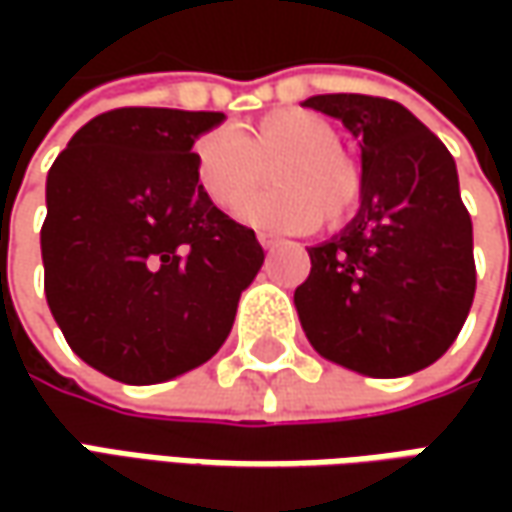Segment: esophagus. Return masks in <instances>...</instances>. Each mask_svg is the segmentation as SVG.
<instances>
[{
	"label": "esophagus",
	"instance_id": "1",
	"mask_svg": "<svg viewBox=\"0 0 512 512\" xmlns=\"http://www.w3.org/2000/svg\"><path fill=\"white\" fill-rule=\"evenodd\" d=\"M259 245L265 247V250H276V247L285 245V239H279V236H273V233H259Z\"/></svg>",
	"mask_w": 512,
	"mask_h": 512
}]
</instances>
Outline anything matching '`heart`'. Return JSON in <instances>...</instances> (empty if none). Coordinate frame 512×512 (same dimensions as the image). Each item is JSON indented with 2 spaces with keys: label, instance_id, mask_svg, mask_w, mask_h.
I'll return each instance as SVG.
<instances>
[{
  "label": "heart",
  "instance_id": "1",
  "mask_svg": "<svg viewBox=\"0 0 512 512\" xmlns=\"http://www.w3.org/2000/svg\"><path fill=\"white\" fill-rule=\"evenodd\" d=\"M196 182L222 210H236L267 179L265 196L245 207L247 222L285 230H310L316 222L342 225L362 199V168L339 148L336 128L299 108H282L256 125L230 133H205L193 148Z\"/></svg>",
  "mask_w": 512,
  "mask_h": 512
}]
</instances>
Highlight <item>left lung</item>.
<instances>
[{"label":"left lung","mask_w":512,"mask_h":512,"mask_svg":"<svg viewBox=\"0 0 512 512\" xmlns=\"http://www.w3.org/2000/svg\"><path fill=\"white\" fill-rule=\"evenodd\" d=\"M305 108L362 139V207L310 247L293 302L310 344L364 376L416 373L456 342L476 293L473 222L436 133L393 99L325 93Z\"/></svg>","instance_id":"1"}]
</instances>
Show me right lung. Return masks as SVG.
Returning <instances> with one entry per match:
<instances>
[{
  "instance_id": "add662e5",
  "label": "right lung",
  "mask_w": 512,
  "mask_h": 512,
  "mask_svg": "<svg viewBox=\"0 0 512 512\" xmlns=\"http://www.w3.org/2000/svg\"><path fill=\"white\" fill-rule=\"evenodd\" d=\"M225 116L116 108L73 133L48 173L45 296L70 350L125 384L205 364L265 250L196 182L193 142Z\"/></svg>"
}]
</instances>
